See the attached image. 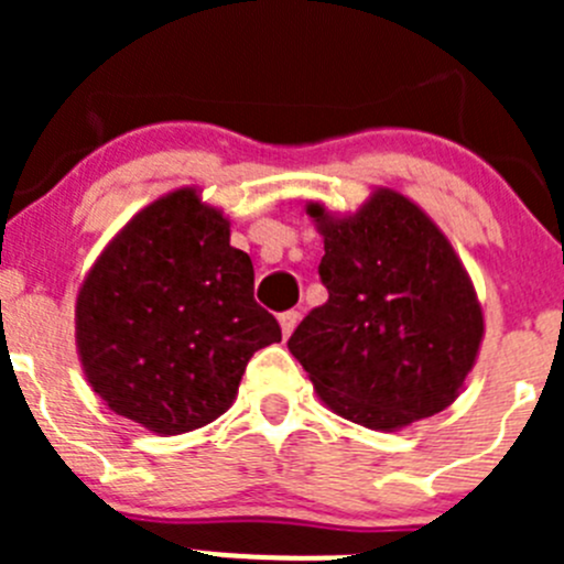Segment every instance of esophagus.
<instances>
[{
    "label": "esophagus",
    "mask_w": 564,
    "mask_h": 564,
    "mask_svg": "<svg viewBox=\"0 0 564 564\" xmlns=\"http://www.w3.org/2000/svg\"><path fill=\"white\" fill-rule=\"evenodd\" d=\"M278 322H281L283 338H289V335L294 333V327H297V322H300V311H283V314L278 316Z\"/></svg>",
    "instance_id": "obj_1"
}]
</instances>
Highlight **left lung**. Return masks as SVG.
<instances>
[{
    "label": "left lung",
    "mask_w": 564,
    "mask_h": 564,
    "mask_svg": "<svg viewBox=\"0 0 564 564\" xmlns=\"http://www.w3.org/2000/svg\"><path fill=\"white\" fill-rule=\"evenodd\" d=\"M324 235L327 303L289 338L322 401L340 417L392 431L456 401L475 366L482 314L456 250L429 215L392 191L355 218L311 204Z\"/></svg>",
    "instance_id": "1"
}]
</instances>
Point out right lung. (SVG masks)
<instances>
[{
	"instance_id": "1",
	"label": "right lung",
	"mask_w": 564,
	"mask_h": 564,
	"mask_svg": "<svg viewBox=\"0 0 564 564\" xmlns=\"http://www.w3.org/2000/svg\"><path fill=\"white\" fill-rule=\"evenodd\" d=\"M76 338L106 406L172 436L231 406L281 324L253 300V264L229 246V220L185 187L104 250L78 292Z\"/></svg>"
}]
</instances>
